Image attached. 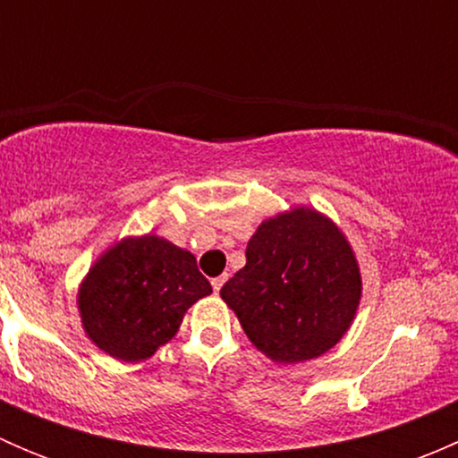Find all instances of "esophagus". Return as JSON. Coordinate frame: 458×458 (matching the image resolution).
Returning a JSON list of instances; mask_svg holds the SVG:
<instances>
[{"instance_id":"1","label":"esophagus","mask_w":458,"mask_h":458,"mask_svg":"<svg viewBox=\"0 0 458 458\" xmlns=\"http://www.w3.org/2000/svg\"><path fill=\"white\" fill-rule=\"evenodd\" d=\"M225 279H228V275H221V276H216V279H212V290H215V293H219L221 285L225 284Z\"/></svg>"}]
</instances>
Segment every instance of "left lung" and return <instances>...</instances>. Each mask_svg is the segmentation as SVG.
Masks as SVG:
<instances>
[{
	"mask_svg": "<svg viewBox=\"0 0 458 458\" xmlns=\"http://www.w3.org/2000/svg\"><path fill=\"white\" fill-rule=\"evenodd\" d=\"M221 299L266 357L301 363L348 332L361 275L344 233L321 212L294 208L259 225L246 266L225 281Z\"/></svg>",
	"mask_w": 458,
	"mask_h": 458,
	"instance_id": "8db88e82",
	"label": "left lung"
}]
</instances>
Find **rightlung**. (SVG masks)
Here are the masks:
<instances>
[{"label":"right lung","instance_id":"add662e5","mask_svg":"<svg viewBox=\"0 0 458 458\" xmlns=\"http://www.w3.org/2000/svg\"><path fill=\"white\" fill-rule=\"evenodd\" d=\"M210 293L195 255L146 234L104 252L81 284L77 303L97 348L122 361H141L168 344L183 312Z\"/></svg>","mask_w":458,"mask_h":458}]
</instances>
